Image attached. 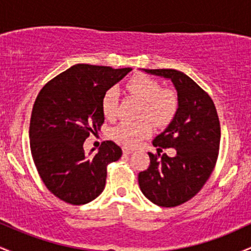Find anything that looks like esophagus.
I'll return each instance as SVG.
<instances>
[{
  "label": "esophagus",
  "instance_id": "1",
  "mask_svg": "<svg viewBox=\"0 0 251 251\" xmlns=\"http://www.w3.org/2000/svg\"><path fill=\"white\" fill-rule=\"evenodd\" d=\"M134 152V149H132V148H123V153L124 154H131V153H133Z\"/></svg>",
  "mask_w": 251,
  "mask_h": 251
}]
</instances>
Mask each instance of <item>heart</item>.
<instances>
[{"instance_id": "b5f03b06", "label": "heart", "mask_w": 251, "mask_h": 251, "mask_svg": "<svg viewBox=\"0 0 251 251\" xmlns=\"http://www.w3.org/2000/svg\"><path fill=\"white\" fill-rule=\"evenodd\" d=\"M127 89L135 97L145 102L144 114L155 120L165 122L174 114L177 107V99L175 94L168 89H162L159 82L152 77L138 74L127 82ZM118 102H119V91L116 87L106 89L101 98V109L103 116L108 119L116 117ZM152 132V125L148 120L129 122L124 120L111 131L113 139L127 146L138 145L144 138L149 137Z\"/></svg>"}]
</instances>
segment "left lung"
Returning a JSON list of instances; mask_svg holds the SVG:
<instances>
[{"mask_svg": "<svg viewBox=\"0 0 251 251\" xmlns=\"http://www.w3.org/2000/svg\"><path fill=\"white\" fill-rule=\"evenodd\" d=\"M143 71L171 80L177 91L174 119L152 143L155 148H174L177 153L175 157L164 153L159 159V153L149 152V169L138 176L148 200L171 208L197 195L214 171L220 150V120L211 98L183 72Z\"/></svg>", "mask_w": 251, "mask_h": 251, "instance_id": "obj_1", "label": "left lung"}]
</instances>
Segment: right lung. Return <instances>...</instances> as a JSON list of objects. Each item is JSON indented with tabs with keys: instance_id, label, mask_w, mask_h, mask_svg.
<instances>
[{
	"instance_id": "add662e5",
	"label": "right lung",
	"mask_w": 251,
	"mask_h": 251,
	"mask_svg": "<svg viewBox=\"0 0 251 251\" xmlns=\"http://www.w3.org/2000/svg\"><path fill=\"white\" fill-rule=\"evenodd\" d=\"M132 68L77 63L40 91L31 112L30 151L40 177L57 198L81 205L105 189L107 165L123 151L103 142L97 153H85L83 143L102 125L101 98Z\"/></svg>"
}]
</instances>
